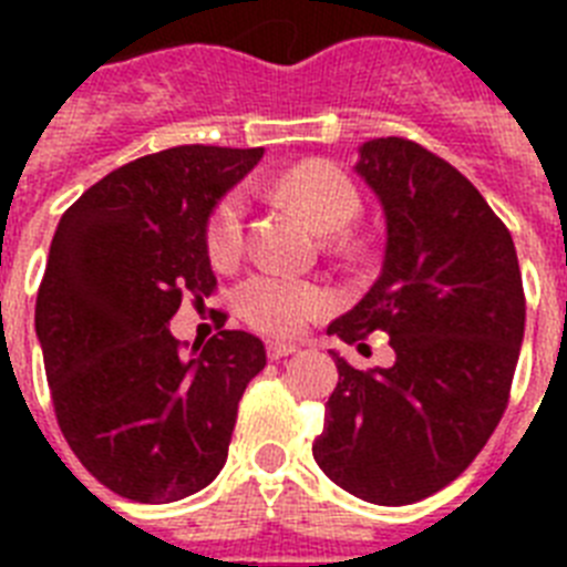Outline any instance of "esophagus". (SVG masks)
<instances>
[{"label":"esophagus","mask_w":567,"mask_h":567,"mask_svg":"<svg viewBox=\"0 0 567 567\" xmlns=\"http://www.w3.org/2000/svg\"><path fill=\"white\" fill-rule=\"evenodd\" d=\"M292 352H298V346L287 343V340H269V343H267V358L269 360L289 358Z\"/></svg>","instance_id":"1"}]
</instances>
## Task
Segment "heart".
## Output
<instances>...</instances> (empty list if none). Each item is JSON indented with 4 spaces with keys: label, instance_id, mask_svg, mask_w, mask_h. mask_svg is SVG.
Listing matches in <instances>:
<instances>
[{
    "label": "heart",
    "instance_id": "1",
    "mask_svg": "<svg viewBox=\"0 0 567 567\" xmlns=\"http://www.w3.org/2000/svg\"><path fill=\"white\" fill-rule=\"evenodd\" d=\"M272 198L298 209L320 229L340 240L349 224L360 215V193L338 164L323 158H307L280 173L269 184ZM247 244V202L240 193H227L209 213L204 247L218 269L235 267ZM235 307L249 327L267 334H298L309 320L320 318L332 307L329 298L312 280L289 275L258 272L247 278L235 292Z\"/></svg>",
    "mask_w": 567,
    "mask_h": 567
}]
</instances>
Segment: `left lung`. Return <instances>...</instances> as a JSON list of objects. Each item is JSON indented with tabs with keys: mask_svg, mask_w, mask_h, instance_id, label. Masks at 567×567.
<instances>
[{
	"mask_svg": "<svg viewBox=\"0 0 567 567\" xmlns=\"http://www.w3.org/2000/svg\"><path fill=\"white\" fill-rule=\"evenodd\" d=\"M358 175L385 213L380 278L329 334H389L392 369L334 354L338 385L312 454L332 483L374 505H409L457 480L508 405L525 292L508 227L480 189L409 138H372Z\"/></svg>",
	"mask_w": 567,
	"mask_h": 567,
	"instance_id": "obj_1",
	"label": "left lung"
}]
</instances>
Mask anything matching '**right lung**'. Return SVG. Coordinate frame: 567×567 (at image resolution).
<instances>
[{
    "instance_id": "obj_1",
    "label": "right lung",
    "mask_w": 567,
    "mask_h": 567,
    "mask_svg": "<svg viewBox=\"0 0 567 567\" xmlns=\"http://www.w3.org/2000/svg\"><path fill=\"white\" fill-rule=\"evenodd\" d=\"M260 155L184 144L135 158L82 193L53 235L37 295L53 412L73 454L118 497L184 499L227 463L264 343L221 329L182 354L167 323L182 298L215 292L209 213Z\"/></svg>"
}]
</instances>
